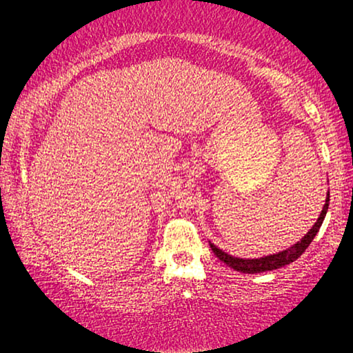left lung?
I'll return each instance as SVG.
<instances>
[{
    "mask_svg": "<svg viewBox=\"0 0 353 353\" xmlns=\"http://www.w3.org/2000/svg\"><path fill=\"white\" fill-rule=\"evenodd\" d=\"M328 201H330V191H327V198H325V204L322 207V212L319 214V218L316 223L313 224L312 229H310L301 241H297L296 244H292L291 248L282 250V252L272 254V255H265V256H259V259H240V256H234L230 254L224 252L223 249H219L214 246L213 243L208 241L210 248L213 250V254L218 256V259L225 263L227 266L232 268L238 272H244V274H256V272H266V271H272V270H279L285 265H290L294 260H297L305 249L310 246V243L313 241V238L318 234L322 223H324V218L328 210Z\"/></svg>",
    "mask_w": 353,
    "mask_h": 353,
    "instance_id": "8db88e82",
    "label": "left lung"
}]
</instances>
